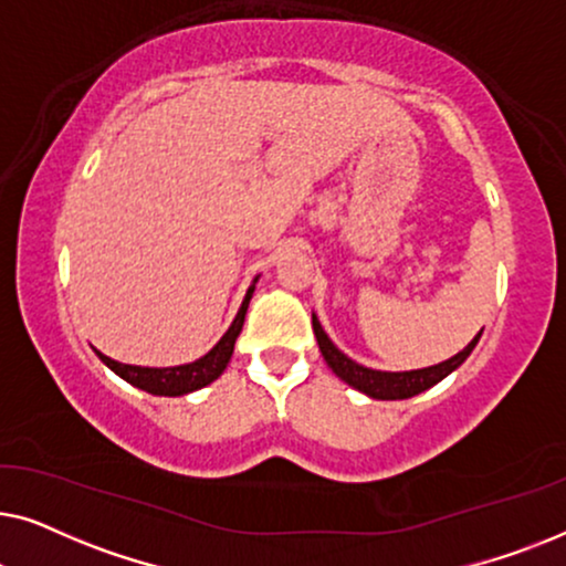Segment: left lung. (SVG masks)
<instances>
[{
    "label": "left lung",
    "mask_w": 566,
    "mask_h": 566,
    "mask_svg": "<svg viewBox=\"0 0 566 566\" xmlns=\"http://www.w3.org/2000/svg\"><path fill=\"white\" fill-rule=\"evenodd\" d=\"M312 324H314L316 343H319V350L324 355V360H327V366L332 368V374L343 378V381L347 386H353V389L366 394V397L384 399V401L417 397V394L428 391L430 386L440 384L446 376H451L453 370L469 358L471 350H474L479 343V337H482V332H479V335L471 339L461 353H455L453 358L438 363V366L417 368V370H376V368L360 366V363H355L353 358H347V355L332 343L319 319H316V314H312Z\"/></svg>",
    "instance_id": "1"
}]
</instances>
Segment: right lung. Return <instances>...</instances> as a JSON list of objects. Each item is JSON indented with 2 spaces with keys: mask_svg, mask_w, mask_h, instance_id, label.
Wrapping results in <instances>:
<instances>
[{
  "mask_svg": "<svg viewBox=\"0 0 566 566\" xmlns=\"http://www.w3.org/2000/svg\"><path fill=\"white\" fill-rule=\"evenodd\" d=\"M254 283H258V277H254L250 289H247V296L242 301V306H239L234 322H231V327L227 329V335H223L219 343H216L211 350L203 355V358L185 363V366H169V368L128 366V363H118V360L107 358V355H103L99 350H95L97 358L103 360L115 376H120L123 381H128L130 386H136V389H142V391H149V394H154V397H182V394L203 389V386L213 384L216 378H219L229 366L231 353H234V343H237L239 332H242V327H244V314H247V306H250V298L254 293Z\"/></svg>",
  "mask_w": 566,
  "mask_h": 566,
  "instance_id": "right-lung-1",
  "label": "right lung"
}]
</instances>
